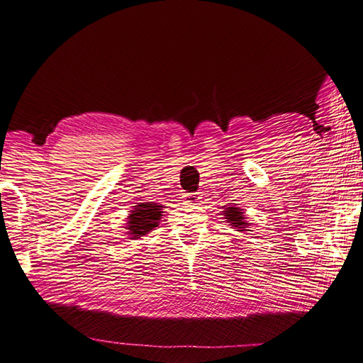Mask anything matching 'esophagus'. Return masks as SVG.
Masks as SVG:
<instances>
[{"label": "esophagus", "mask_w": 363, "mask_h": 363, "mask_svg": "<svg viewBox=\"0 0 363 363\" xmlns=\"http://www.w3.org/2000/svg\"><path fill=\"white\" fill-rule=\"evenodd\" d=\"M183 202H185L186 206L198 204V202H201V193H186V194H183Z\"/></svg>", "instance_id": "1"}]
</instances>
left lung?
I'll return each instance as SVG.
<instances>
[{
  "label": "left lung",
  "instance_id": "obj_1",
  "mask_svg": "<svg viewBox=\"0 0 363 363\" xmlns=\"http://www.w3.org/2000/svg\"><path fill=\"white\" fill-rule=\"evenodd\" d=\"M223 215H225L228 223H230V226H233L236 231H249V230H247L249 223L245 221L242 208H239L236 206H233V207L225 206Z\"/></svg>",
  "mask_w": 363,
  "mask_h": 363
}]
</instances>
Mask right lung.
<instances>
[{
  "instance_id": "right-lung-1",
  "label": "right lung",
  "mask_w": 363,
  "mask_h": 363,
  "mask_svg": "<svg viewBox=\"0 0 363 363\" xmlns=\"http://www.w3.org/2000/svg\"><path fill=\"white\" fill-rule=\"evenodd\" d=\"M162 208L164 207L156 202H142V204L133 206V211H130L125 223L127 234L130 236L129 239H140L155 230L161 221Z\"/></svg>"
}]
</instances>
